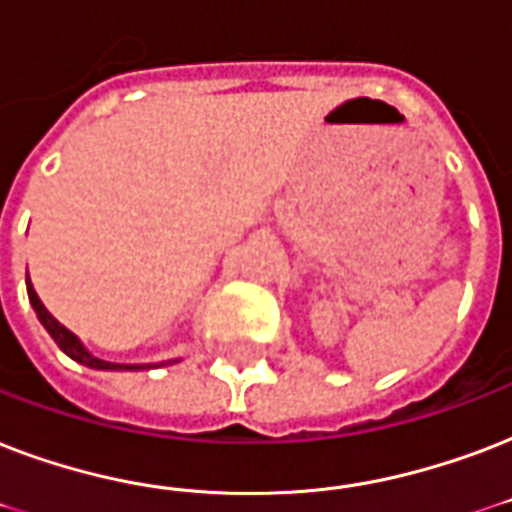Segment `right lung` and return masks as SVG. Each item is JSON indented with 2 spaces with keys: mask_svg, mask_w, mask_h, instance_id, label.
<instances>
[{
  "mask_svg": "<svg viewBox=\"0 0 512 512\" xmlns=\"http://www.w3.org/2000/svg\"><path fill=\"white\" fill-rule=\"evenodd\" d=\"M26 287H28V300H31V305H34L36 316H39V321H42V327L50 332V337L55 342H58V348L66 353V356H71L74 361H79V364L90 366V369H151V364L148 366H132V364H111V361H103V358L92 356L90 350L84 348L82 342H79V337L74 335V332H68L63 324H60L55 316H52L47 308L42 305V300H39V295L34 292V287H31V281H28L26 276Z\"/></svg>",
  "mask_w": 512,
  "mask_h": 512,
  "instance_id": "obj_1",
  "label": "right lung"
}]
</instances>
